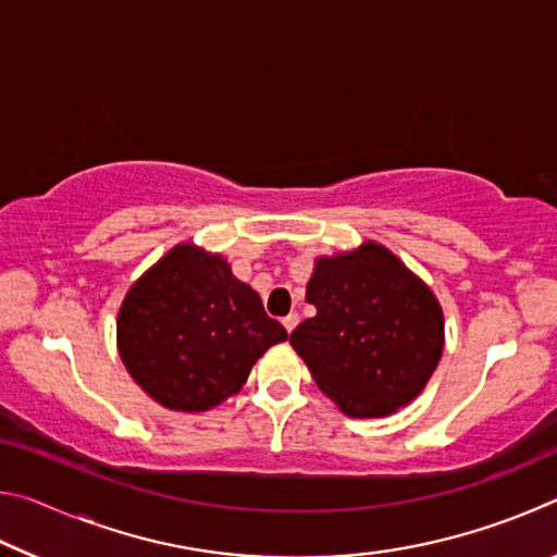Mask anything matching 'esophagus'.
Segmentation results:
<instances>
[{
    "instance_id": "34e87169",
    "label": "esophagus",
    "mask_w": 557,
    "mask_h": 557,
    "mask_svg": "<svg viewBox=\"0 0 557 557\" xmlns=\"http://www.w3.org/2000/svg\"><path fill=\"white\" fill-rule=\"evenodd\" d=\"M282 324H285V329H287V334H292V329H295V326L299 324V314H297V312H292V314H287L285 319H282Z\"/></svg>"
}]
</instances>
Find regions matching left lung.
<instances>
[{
	"label": "left lung",
	"mask_w": 557,
	"mask_h": 557,
	"mask_svg": "<svg viewBox=\"0 0 557 557\" xmlns=\"http://www.w3.org/2000/svg\"><path fill=\"white\" fill-rule=\"evenodd\" d=\"M317 307L289 336L314 383L351 418H383L425 388L442 356L445 319L425 282L383 245L317 260Z\"/></svg>",
	"instance_id": "1"
}]
</instances>
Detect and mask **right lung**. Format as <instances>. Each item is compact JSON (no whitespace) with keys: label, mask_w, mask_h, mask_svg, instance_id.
I'll use <instances>...</instances> for the list:
<instances>
[{"label":"right lung","mask_w":557,"mask_h":557,"mask_svg":"<svg viewBox=\"0 0 557 557\" xmlns=\"http://www.w3.org/2000/svg\"><path fill=\"white\" fill-rule=\"evenodd\" d=\"M287 338L256 289L219 256L176 245L127 292L117 346L132 379L172 410L199 412L238 393L252 363Z\"/></svg>","instance_id":"1"}]
</instances>
